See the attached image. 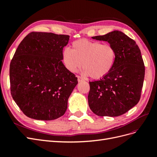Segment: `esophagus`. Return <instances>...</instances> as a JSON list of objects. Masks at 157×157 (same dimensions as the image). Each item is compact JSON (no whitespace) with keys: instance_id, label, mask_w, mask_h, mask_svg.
Returning a JSON list of instances; mask_svg holds the SVG:
<instances>
[{"instance_id":"esophagus-1","label":"esophagus","mask_w":157,"mask_h":157,"mask_svg":"<svg viewBox=\"0 0 157 157\" xmlns=\"http://www.w3.org/2000/svg\"><path fill=\"white\" fill-rule=\"evenodd\" d=\"M83 80H84V79H83L82 77H79V76H78V82H82Z\"/></svg>"}]
</instances>
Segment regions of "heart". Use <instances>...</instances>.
<instances>
[{
    "mask_svg": "<svg viewBox=\"0 0 157 157\" xmlns=\"http://www.w3.org/2000/svg\"><path fill=\"white\" fill-rule=\"evenodd\" d=\"M116 59V52L108 44L87 39L76 40L72 50L65 48L62 52V59L66 69L75 73L82 67V73L92 78H101L111 71Z\"/></svg>",
    "mask_w": 157,
    "mask_h": 157,
    "instance_id": "obj_1",
    "label": "heart"
}]
</instances>
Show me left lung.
<instances>
[{"label": "left lung", "mask_w": 157, "mask_h": 157, "mask_svg": "<svg viewBox=\"0 0 157 157\" xmlns=\"http://www.w3.org/2000/svg\"><path fill=\"white\" fill-rule=\"evenodd\" d=\"M92 38L111 45L115 50L116 59L105 77L89 82V107L100 117L122 115L140 99L145 77L141 51L134 40L119 31Z\"/></svg>", "instance_id": "8db88e82"}]
</instances>
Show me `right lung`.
I'll return each instance as SVG.
<instances>
[{
  "mask_svg": "<svg viewBox=\"0 0 157 157\" xmlns=\"http://www.w3.org/2000/svg\"><path fill=\"white\" fill-rule=\"evenodd\" d=\"M69 36L32 32L19 44L10 65L13 99L25 115L40 121L63 116L77 78L62 62Z\"/></svg>",
  "mask_w": 157,
  "mask_h": 157,
  "instance_id": "add662e5",
  "label": "right lung"
}]
</instances>
